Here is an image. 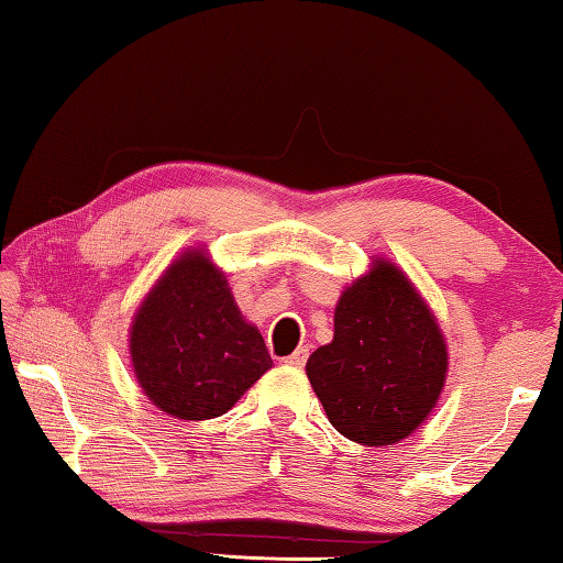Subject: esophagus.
Listing matches in <instances>:
<instances>
[{"label":"esophagus","instance_id":"34e87169","mask_svg":"<svg viewBox=\"0 0 563 563\" xmlns=\"http://www.w3.org/2000/svg\"><path fill=\"white\" fill-rule=\"evenodd\" d=\"M305 360H308V350L300 347V350H295L292 355L285 357L283 362H285V365H290V367H302V365H305Z\"/></svg>","mask_w":563,"mask_h":563}]
</instances>
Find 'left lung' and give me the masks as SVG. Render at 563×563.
<instances>
[{
    "label": "left lung",
    "mask_w": 563,
    "mask_h": 563,
    "mask_svg": "<svg viewBox=\"0 0 563 563\" xmlns=\"http://www.w3.org/2000/svg\"><path fill=\"white\" fill-rule=\"evenodd\" d=\"M305 373L330 424L352 442L385 446L412 434L444 387L446 347L402 271L377 261L335 308V338Z\"/></svg>",
    "instance_id": "obj_1"
}]
</instances>
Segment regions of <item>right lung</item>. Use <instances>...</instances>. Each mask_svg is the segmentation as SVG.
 <instances>
[{
	"label": "right lung",
	"instance_id": "obj_1",
	"mask_svg": "<svg viewBox=\"0 0 563 563\" xmlns=\"http://www.w3.org/2000/svg\"><path fill=\"white\" fill-rule=\"evenodd\" d=\"M131 362L151 402L178 419L225 415L273 365L201 251L180 255L139 308Z\"/></svg>",
	"mask_w": 563,
	"mask_h": 563
}]
</instances>
